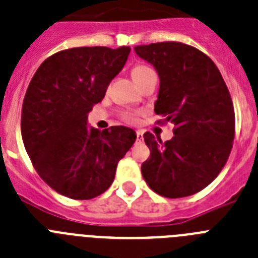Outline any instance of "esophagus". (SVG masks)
Returning a JSON list of instances; mask_svg holds the SVG:
<instances>
[{"label":"esophagus","instance_id":"1","mask_svg":"<svg viewBox=\"0 0 258 258\" xmlns=\"http://www.w3.org/2000/svg\"><path fill=\"white\" fill-rule=\"evenodd\" d=\"M136 134H137V141L144 140V133H142V132L137 131V132H136Z\"/></svg>","mask_w":258,"mask_h":258}]
</instances>
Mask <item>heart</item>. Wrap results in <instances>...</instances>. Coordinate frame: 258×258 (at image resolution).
Here are the masks:
<instances>
[{
	"label": "heart",
	"instance_id": "heart-1",
	"mask_svg": "<svg viewBox=\"0 0 258 258\" xmlns=\"http://www.w3.org/2000/svg\"><path fill=\"white\" fill-rule=\"evenodd\" d=\"M151 73H155L153 69H151L150 66L144 65V63H138L132 69V77L136 81V83H140L142 79L146 78L149 74ZM121 120L127 122V124H136L138 121V113L137 112L133 111H125L121 113Z\"/></svg>",
	"mask_w": 258,
	"mask_h": 258
}]
</instances>
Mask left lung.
<instances>
[{
  "instance_id": "obj_1",
  "label": "left lung",
  "mask_w": 258,
  "mask_h": 258,
  "mask_svg": "<svg viewBox=\"0 0 258 258\" xmlns=\"http://www.w3.org/2000/svg\"><path fill=\"white\" fill-rule=\"evenodd\" d=\"M134 52L159 74L156 114L171 121L172 140L145 133L150 158L141 171L147 185L167 198L200 192L219 175L235 138L230 91L209 56L179 41L138 45Z\"/></svg>"
}]
</instances>
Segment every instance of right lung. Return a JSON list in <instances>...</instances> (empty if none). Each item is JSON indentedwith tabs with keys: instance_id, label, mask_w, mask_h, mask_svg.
I'll return each mask as SVG.
<instances>
[{
	"instance_id": "obj_1",
	"label": "right lung",
	"mask_w": 258,
	"mask_h": 258,
	"mask_svg": "<svg viewBox=\"0 0 258 258\" xmlns=\"http://www.w3.org/2000/svg\"><path fill=\"white\" fill-rule=\"evenodd\" d=\"M129 52V47L60 50L28 85L21 118L24 147L39 176L65 197L91 200L104 193L137 138L126 126L87 127V113L102 102Z\"/></svg>"
}]
</instances>
